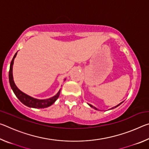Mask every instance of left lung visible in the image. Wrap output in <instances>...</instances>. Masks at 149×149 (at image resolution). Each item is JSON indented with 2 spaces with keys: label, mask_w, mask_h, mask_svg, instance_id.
I'll return each instance as SVG.
<instances>
[{
  "label": "left lung",
  "mask_w": 149,
  "mask_h": 149,
  "mask_svg": "<svg viewBox=\"0 0 149 149\" xmlns=\"http://www.w3.org/2000/svg\"><path fill=\"white\" fill-rule=\"evenodd\" d=\"M122 102H121V103H120V104H118L117 106H116V107H113V108H111V109H113V108H116V107H118V106H119V105H120L121 104H122ZM89 105L90 106V107H92V108H94V109H95V110H98V109H97V108H95V107H93V106H92L91 104H89Z\"/></svg>",
  "instance_id": "left-lung-1"
}]
</instances>
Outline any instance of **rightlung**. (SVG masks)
Segmentation results:
<instances>
[{"instance_id":"1","label":"right lung","mask_w":149,"mask_h":149,"mask_svg":"<svg viewBox=\"0 0 149 149\" xmlns=\"http://www.w3.org/2000/svg\"><path fill=\"white\" fill-rule=\"evenodd\" d=\"M17 52L14 54L13 58L12 60L11 63H10V70H9V82H10V85L14 93V94L16 95L17 99L20 100V102L23 103L24 105H26L27 107H30V108H47V107H50V106H51L55 101H56L58 98L59 95L60 94V89L59 91L58 92L57 94L56 95H54V97L49 98V99H47L39 100L37 99H35L33 97H30V96L26 95V93L21 91H20L18 88L16 87V85L15 84V83L14 81V79H13L12 68H13L14 60L16 56Z\"/></svg>"}]
</instances>
